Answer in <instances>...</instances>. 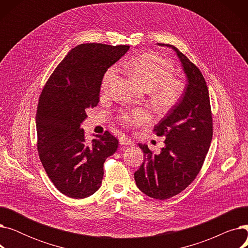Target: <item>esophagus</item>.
I'll list each match as a JSON object with an SVG mask.
<instances>
[{
	"label": "esophagus",
	"mask_w": 248,
	"mask_h": 248,
	"mask_svg": "<svg viewBox=\"0 0 248 248\" xmlns=\"http://www.w3.org/2000/svg\"><path fill=\"white\" fill-rule=\"evenodd\" d=\"M119 140H120V144L122 146H124V147L134 146V141L131 139H128L127 137H121Z\"/></svg>",
	"instance_id": "esophagus-1"
}]
</instances>
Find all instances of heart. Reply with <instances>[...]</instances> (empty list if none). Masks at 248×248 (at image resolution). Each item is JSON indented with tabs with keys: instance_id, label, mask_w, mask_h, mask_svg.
Returning a JSON list of instances; mask_svg holds the SVG:
<instances>
[{
	"instance_id": "heart-1",
	"label": "heart",
	"mask_w": 248,
	"mask_h": 248,
	"mask_svg": "<svg viewBox=\"0 0 248 248\" xmlns=\"http://www.w3.org/2000/svg\"><path fill=\"white\" fill-rule=\"evenodd\" d=\"M133 73L150 90L152 101L155 106L168 109L173 108L184 93V82L174 78L175 68L173 63L162 56L152 53L141 54L127 63ZM120 69L112 65L103 75L102 87L108 89L117 79ZM149 112L145 109L136 108L121 113V119L127 124H140L149 120Z\"/></svg>"
}]
</instances>
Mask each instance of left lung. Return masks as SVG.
Returning <instances> with one entry per match:
<instances>
[{
	"label": "left lung",
	"instance_id": "obj_1",
	"mask_svg": "<svg viewBox=\"0 0 248 248\" xmlns=\"http://www.w3.org/2000/svg\"><path fill=\"white\" fill-rule=\"evenodd\" d=\"M180 59L187 84L179 102L154 126L157 136L166 138L160 154L145 144L138 146L144 162L135 173L138 188L149 197L169 199L185 190L200 172L212 140V114L208 87L196 65L170 44Z\"/></svg>",
	"mask_w": 248,
	"mask_h": 248
}]
</instances>
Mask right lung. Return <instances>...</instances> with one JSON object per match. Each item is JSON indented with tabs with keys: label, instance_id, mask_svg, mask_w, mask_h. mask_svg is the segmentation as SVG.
Masks as SVG:
<instances>
[{
	"label": "right lung",
	"instance_id": "obj_1",
	"mask_svg": "<svg viewBox=\"0 0 248 248\" xmlns=\"http://www.w3.org/2000/svg\"><path fill=\"white\" fill-rule=\"evenodd\" d=\"M129 46L80 44L71 49L46 82L36 112L37 149L54 186L64 195L82 199L101 186L103 163L119 141L110 133L87 144L80 124L86 110L97 106L104 73Z\"/></svg>",
	"mask_w": 248,
	"mask_h": 248
}]
</instances>
